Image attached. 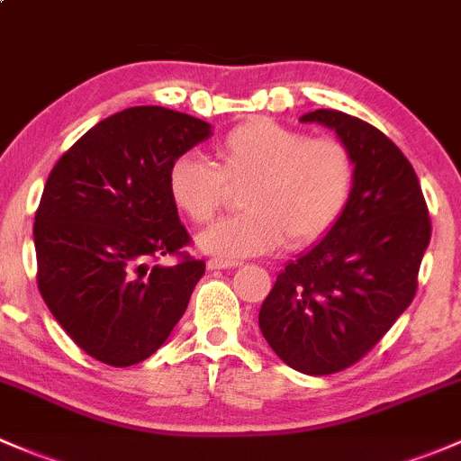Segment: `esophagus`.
Instances as JSON below:
<instances>
[{
	"mask_svg": "<svg viewBox=\"0 0 461 461\" xmlns=\"http://www.w3.org/2000/svg\"><path fill=\"white\" fill-rule=\"evenodd\" d=\"M239 260H225V258H210L207 260V269H234L239 267Z\"/></svg>",
	"mask_w": 461,
	"mask_h": 461,
	"instance_id": "34e87169",
	"label": "esophagus"
}]
</instances>
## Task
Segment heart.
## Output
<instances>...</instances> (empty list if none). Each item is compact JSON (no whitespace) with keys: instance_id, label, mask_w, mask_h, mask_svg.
<instances>
[{"instance_id":"1","label":"heart","mask_w":461,"mask_h":461,"mask_svg":"<svg viewBox=\"0 0 461 461\" xmlns=\"http://www.w3.org/2000/svg\"><path fill=\"white\" fill-rule=\"evenodd\" d=\"M356 183L347 145L313 137L267 119L231 128L216 143V166L196 152L167 169V192L192 222H210L231 192L243 214L225 218L198 236V247L221 258L269 254L287 243L312 245L345 214Z\"/></svg>"}]
</instances>
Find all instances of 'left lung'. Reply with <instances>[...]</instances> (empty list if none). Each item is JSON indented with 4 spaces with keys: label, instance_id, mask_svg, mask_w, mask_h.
I'll return each mask as SVG.
<instances>
[{
    "label": "left lung",
    "instance_id": "1",
    "mask_svg": "<svg viewBox=\"0 0 461 461\" xmlns=\"http://www.w3.org/2000/svg\"><path fill=\"white\" fill-rule=\"evenodd\" d=\"M300 121L336 130L356 183L336 227L280 271L258 324L285 365L329 375L362 360L411 304L430 218L413 166L380 130L338 110Z\"/></svg>",
    "mask_w": 461,
    "mask_h": 461
}]
</instances>
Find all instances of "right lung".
I'll use <instances>...</instances> for the list:
<instances>
[{
    "label": "right lung",
    "instance_id": "1",
    "mask_svg": "<svg viewBox=\"0 0 461 461\" xmlns=\"http://www.w3.org/2000/svg\"><path fill=\"white\" fill-rule=\"evenodd\" d=\"M212 137L196 116L137 105L90 128L57 161L39 201L37 285L72 340L95 360L132 366L185 313L205 263L167 192L174 158ZM178 255L176 266H154Z\"/></svg>",
    "mask_w": 461,
    "mask_h": 461
}]
</instances>
